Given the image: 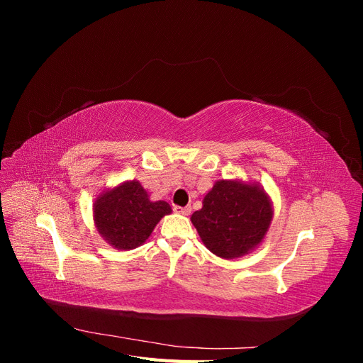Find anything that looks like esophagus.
Wrapping results in <instances>:
<instances>
[{
	"label": "esophagus",
	"mask_w": 363,
	"mask_h": 363,
	"mask_svg": "<svg viewBox=\"0 0 363 363\" xmlns=\"http://www.w3.org/2000/svg\"><path fill=\"white\" fill-rule=\"evenodd\" d=\"M174 212L179 215H184L188 216L191 213V207H180V206H174Z\"/></svg>",
	"instance_id": "34e87169"
}]
</instances>
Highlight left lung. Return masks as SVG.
I'll return each mask as SVG.
<instances>
[{
    "mask_svg": "<svg viewBox=\"0 0 363 363\" xmlns=\"http://www.w3.org/2000/svg\"><path fill=\"white\" fill-rule=\"evenodd\" d=\"M274 216L268 192L257 182L218 180L191 221L208 251L221 259H238L265 239Z\"/></svg>",
    "mask_w": 363,
    "mask_h": 363,
    "instance_id": "8db88e82",
    "label": "left lung"
}]
</instances>
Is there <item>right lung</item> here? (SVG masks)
<instances>
[{"instance_id": "add662e5", "label": "right lung", "mask_w": 363, "mask_h": 363, "mask_svg": "<svg viewBox=\"0 0 363 363\" xmlns=\"http://www.w3.org/2000/svg\"><path fill=\"white\" fill-rule=\"evenodd\" d=\"M171 212L167 201H151L138 180H125L104 189L92 206L96 232L119 251L144 245L160 219Z\"/></svg>"}]
</instances>
